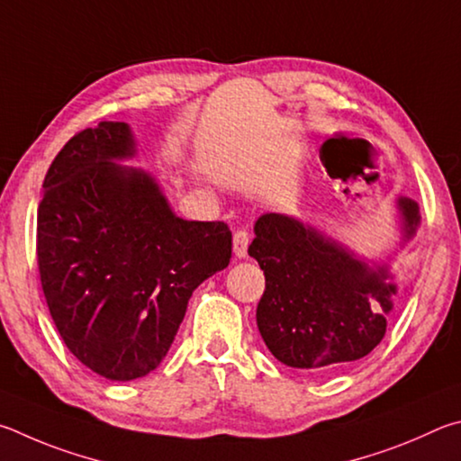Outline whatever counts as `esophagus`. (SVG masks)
I'll return each instance as SVG.
<instances>
[{
  "label": "esophagus",
  "mask_w": 461,
  "mask_h": 461,
  "mask_svg": "<svg viewBox=\"0 0 461 461\" xmlns=\"http://www.w3.org/2000/svg\"><path fill=\"white\" fill-rule=\"evenodd\" d=\"M249 243H251V235H249L245 229H240L235 232V235H232V251H235L239 259H245L247 257Z\"/></svg>",
  "instance_id": "obj_1"
}]
</instances>
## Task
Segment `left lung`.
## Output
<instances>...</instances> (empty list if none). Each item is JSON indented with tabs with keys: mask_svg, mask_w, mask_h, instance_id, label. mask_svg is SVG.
Wrapping results in <instances>:
<instances>
[{
	"mask_svg": "<svg viewBox=\"0 0 461 461\" xmlns=\"http://www.w3.org/2000/svg\"><path fill=\"white\" fill-rule=\"evenodd\" d=\"M405 239L419 206L399 198ZM249 255L265 273L257 326L273 357L308 373H336L373 352L386 332L397 285L386 267L370 269L348 249L292 216L267 212L255 222Z\"/></svg>",
	"mask_w": 461,
	"mask_h": 461,
	"instance_id": "left-lung-1",
	"label": "left lung"
}]
</instances>
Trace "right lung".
I'll use <instances>...</instances> for the list:
<instances>
[{
  "instance_id": "right-lung-1",
  "label": "right lung",
  "mask_w": 461,
  "mask_h": 461,
  "mask_svg": "<svg viewBox=\"0 0 461 461\" xmlns=\"http://www.w3.org/2000/svg\"><path fill=\"white\" fill-rule=\"evenodd\" d=\"M131 129L101 121L70 137L44 177L36 255L48 310L93 373L133 381L169 350L192 292L224 269L232 232L176 216L131 158Z\"/></svg>"
}]
</instances>
